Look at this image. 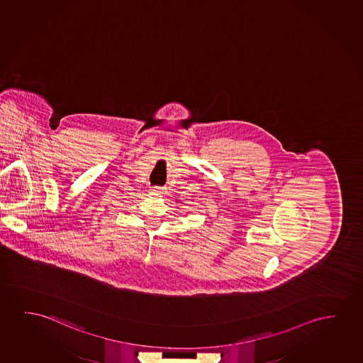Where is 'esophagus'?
<instances>
[{"label": "esophagus", "instance_id": "34e87169", "mask_svg": "<svg viewBox=\"0 0 363 363\" xmlns=\"http://www.w3.org/2000/svg\"><path fill=\"white\" fill-rule=\"evenodd\" d=\"M151 192H154V194H164V189H161V187H152Z\"/></svg>", "mask_w": 363, "mask_h": 363}]
</instances>
